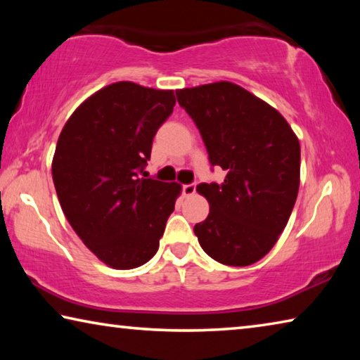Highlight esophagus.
<instances>
[{
    "label": "esophagus",
    "instance_id": "esophagus-1",
    "mask_svg": "<svg viewBox=\"0 0 360 360\" xmlns=\"http://www.w3.org/2000/svg\"><path fill=\"white\" fill-rule=\"evenodd\" d=\"M195 191H197V184L182 186V193H184V197H191V195L195 193Z\"/></svg>",
    "mask_w": 360,
    "mask_h": 360
}]
</instances>
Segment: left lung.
I'll list each match as a JSON object with an SVG mask.
<instances>
[{"instance_id": "1", "label": "left lung", "mask_w": 360, "mask_h": 360, "mask_svg": "<svg viewBox=\"0 0 360 360\" xmlns=\"http://www.w3.org/2000/svg\"><path fill=\"white\" fill-rule=\"evenodd\" d=\"M203 138L222 184H200L210 214L193 227L219 264H255L275 246L300 186V143L281 114L233 82L176 90Z\"/></svg>"}]
</instances>
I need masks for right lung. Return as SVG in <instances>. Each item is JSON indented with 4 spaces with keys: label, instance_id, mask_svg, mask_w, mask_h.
Instances as JSON below:
<instances>
[{
    "label": "right lung",
    "instance_id": "add662e5",
    "mask_svg": "<svg viewBox=\"0 0 360 360\" xmlns=\"http://www.w3.org/2000/svg\"><path fill=\"white\" fill-rule=\"evenodd\" d=\"M174 103L173 90L114 82L85 100L60 133L52 160L58 202L108 266L130 270L154 257L174 210L181 184L142 178Z\"/></svg>",
    "mask_w": 360,
    "mask_h": 360
}]
</instances>
